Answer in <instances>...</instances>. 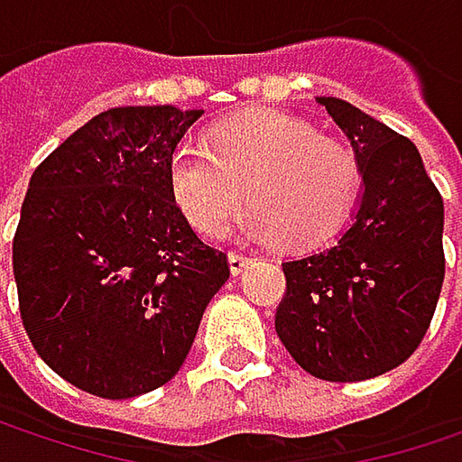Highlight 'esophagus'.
Wrapping results in <instances>:
<instances>
[{"mask_svg":"<svg viewBox=\"0 0 462 462\" xmlns=\"http://www.w3.org/2000/svg\"><path fill=\"white\" fill-rule=\"evenodd\" d=\"M251 264V259L245 256V254H237V251H232L230 254V273L232 275H240V273H245V267Z\"/></svg>","mask_w":462,"mask_h":462,"instance_id":"obj_1","label":"esophagus"}]
</instances>
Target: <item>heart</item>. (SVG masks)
I'll use <instances>...</instances> for the list:
<instances>
[{"mask_svg": "<svg viewBox=\"0 0 462 462\" xmlns=\"http://www.w3.org/2000/svg\"><path fill=\"white\" fill-rule=\"evenodd\" d=\"M358 187L361 168L350 146L275 109L230 117L208 141L184 139L168 157L171 200L211 237L227 230L248 189V235L319 245L345 225Z\"/></svg>", "mask_w": 462, "mask_h": 462, "instance_id": "1", "label": "heart"}]
</instances>
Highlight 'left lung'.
<instances>
[{
    "instance_id": "1",
    "label": "left lung",
    "mask_w": 462,
    "mask_h": 462,
    "mask_svg": "<svg viewBox=\"0 0 462 462\" xmlns=\"http://www.w3.org/2000/svg\"><path fill=\"white\" fill-rule=\"evenodd\" d=\"M347 136L364 189L328 248L283 262L275 331L319 380L358 383L404 364L444 283V200L410 139L342 98H316Z\"/></svg>"
}]
</instances>
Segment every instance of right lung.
<instances>
[{"mask_svg":"<svg viewBox=\"0 0 462 462\" xmlns=\"http://www.w3.org/2000/svg\"><path fill=\"white\" fill-rule=\"evenodd\" d=\"M203 109L120 106L50 152L13 240L23 328L47 366L101 399H134L184 364L227 254L168 192V157Z\"/></svg>","mask_w":462,"mask_h":462,"instance_id":"obj_1","label":"right lung"}]
</instances>
